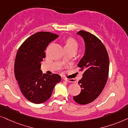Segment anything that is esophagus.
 I'll use <instances>...</instances> for the list:
<instances>
[{
  "label": "esophagus",
  "instance_id": "esophagus-1",
  "mask_svg": "<svg viewBox=\"0 0 128 128\" xmlns=\"http://www.w3.org/2000/svg\"><path fill=\"white\" fill-rule=\"evenodd\" d=\"M64 80H65V81H67V82H75V80L74 79H70V78H64Z\"/></svg>",
  "mask_w": 128,
  "mask_h": 128
}]
</instances>
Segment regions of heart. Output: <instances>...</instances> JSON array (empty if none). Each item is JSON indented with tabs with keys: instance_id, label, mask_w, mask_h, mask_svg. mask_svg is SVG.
I'll list each match as a JSON object with an SVG mask.
<instances>
[{
	"instance_id": "1",
	"label": "heart",
	"mask_w": 128,
	"mask_h": 128,
	"mask_svg": "<svg viewBox=\"0 0 128 128\" xmlns=\"http://www.w3.org/2000/svg\"><path fill=\"white\" fill-rule=\"evenodd\" d=\"M78 47V42L75 39L72 38H68L66 40L64 48H74L76 49Z\"/></svg>"
}]
</instances>
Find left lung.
<instances>
[{"instance_id": "obj_1", "label": "left lung", "mask_w": 128, "mask_h": 128, "mask_svg": "<svg viewBox=\"0 0 128 128\" xmlns=\"http://www.w3.org/2000/svg\"><path fill=\"white\" fill-rule=\"evenodd\" d=\"M77 34L85 42V53L78 67L84 71L78 81L81 88L79 95L73 97L76 102L86 105L92 102L102 92L109 73L110 61L108 52L101 41L88 32L81 30Z\"/></svg>"}]
</instances>
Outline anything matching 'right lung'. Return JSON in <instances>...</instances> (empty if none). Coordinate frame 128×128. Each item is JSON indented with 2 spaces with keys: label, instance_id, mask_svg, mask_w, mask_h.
<instances>
[{
  "label": "right lung",
  "instance_id": "right-lung-1",
  "mask_svg": "<svg viewBox=\"0 0 128 128\" xmlns=\"http://www.w3.org/2000/svg\"><path fill=\"white\" fill-rule=\"evenodd\" d=\"M58 37L47 32H38L26 40L17 52L14 62L15 78L25 98L34 104H42L50 98L54 86L61 81L58 74H42L41 62L48 44Z\"/></svg>",
  "mask_w": 128,
  "mask_h": 128
}]
</instances>
